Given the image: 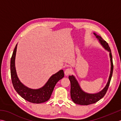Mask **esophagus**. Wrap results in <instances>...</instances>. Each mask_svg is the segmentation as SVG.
<instances>
[{"label":"esophagus","mask_w":121,"mask_h":121,"mask_svg":"<svg viewBox=\"0 0 121 121\" xmlns=\"http://www.w3.org/2000/svg\"><path fill=\"white\" fill-rule=\"evenodd\" d=\"M71 72H72L71 69H69V68H68V69H67L65 70V75H66V76H67V75H69L70 73H71Z\"/></svg>","instance_id":"obj_1"}]
</instances>
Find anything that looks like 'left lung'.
<instances>
[{"instance_id": "obj_1", "label": "left lung", "mask_w": 121, "mask_h": 121, "mask_svg": "<svg viewBox=\"0 0 121 121\" xmlns=\"http://www.w3.org/2000/svg\"><path fill=\"white\" fill-rule=\"evenodd\" d=\"M94 35L99 40V41L102 47L106 50L109 52V55L111 61V71L109 78H108V81L106 83L105 86L100 92L96 93H88L84 92L80 87L79 83H78L76 78L73 75H69V79L70 80L71 83V98L72 101L75 104L79 105H87L95 103L101 99L105 95L106 92L109 86L111 80V78L112 76L113 71V64L112 61V53L109 46L108 43L100 35L96 34L95 33H93Z\"/></svg>"}]
</instances>
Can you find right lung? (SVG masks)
Instances as JSON below:
<instances>
[{"label": "right lung", "instance_id": "obj_1", "mask_svg": "<svg viewBox=\"0 0 121 121\" xmlns=\"http://www.w3.org/2000/svg\"><path fill=\"white\" fill-rule=\"evenodd\" d=\"M17 44L14 49L10 60L11 77L14 89L22 98L31 103L39 104L45 102L50 98L56 83L64 77L63 70H60L53 74L46 83L39 89H33L25 86L19 79L16 70L15 58Z\"/></svg>", "mask_w": 121, "mask_h": 121}]
</instances>
